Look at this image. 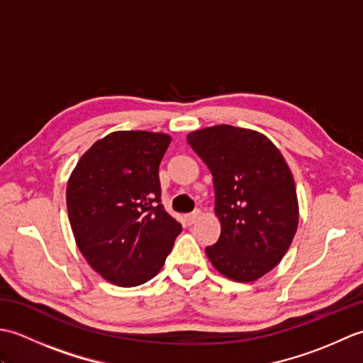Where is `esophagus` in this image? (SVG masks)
<instances>
[{
    "instance_id": "obj_1",
    "label": "esophagus",
    "mask_w": 363,
    "mask_h": 363,
    "mask_svg": "<svg viewBox=\"0 0 363 363\" xmlns=\"http://www.w3.org/2000/svg\"><path fill=\"white\" fill-rule=\"evenodd\" d=\"M201 217V211H195V212H191V213H189V215H186V223L187 225L190 226V225H194V223H196V220Z\"/></svg>"
}]
</instances>
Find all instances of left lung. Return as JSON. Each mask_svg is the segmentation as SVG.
Here are the masks:
<instances>
[{"label":"left lung","mask_w":363,"mask_h":363,"mask_svg":"<svg viewBox=\"0 0 363 363\" xmlns=\"http://www.w3.org/2000/svg\"><path fill=\"white\" fill-rule=\"evenodd\" d=\"M187 142L211 169L221 223L207 257L229 279H259L279 264L298 228L287 162L272 140L251 129L218 125L190 133Z\"/></svg>","instance_id":"obj_1"}]
</instances>
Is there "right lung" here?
Instances as JSON below:
<instances>
[{
	"label": "right lung",
	"instance_id": "right-lung-1",
	"mask_svg": "<svg viewBox=\"0 0 363 363\" xmlns=\"http://www.w3.org/2000/svg\"><path fill=\"white\" fill-rule=\"evenodd\" d=\"M172 137L117 130L91 145L68 179V220L89 265L120 287L152 279L182 226L162 206L159 165Z\"/></svg>",
	"mask_w": 363,
	"mask_h": 363
}]
</instances>
